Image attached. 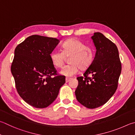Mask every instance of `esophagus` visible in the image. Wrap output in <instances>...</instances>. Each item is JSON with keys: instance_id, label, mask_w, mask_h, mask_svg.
<instances>
[{"instance_id": "1", "label": "esophagus", "mask_w": 135, "mask_h": 135, "mask_svg": "<svg viewBox=\"0 0 135 135\" xmlns=\"http://www.w3.org/2000/svg\"><path fill=\"white\" fill-rule=\"evenodd\" d=\"M70 79H71V78L66 77V78H65V81H66V83H68V81H69L70 80Z\"/></svg>"}]
</instances>
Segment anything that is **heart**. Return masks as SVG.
<instances>
[{"instance_id": "1", "label": "heart", "mask_w": 135, "mask_h": 135, "mask_svg": "<svg viewBox=\"0 0 135 135\" xmlns=\"http://www.w3.org/2000/svg\"><path fill=\"white\" fill-rule=\"evenodd\" d=\"M62 51L54 50L50 54L51 61L57 68H61L64 64L67 57H70V64L64 66L61 74L72 76L77 74L78 70L89 68L94 60V52L92 49L85 43L76 39H70L64 42Z\"/></svg>"}]
</instances>
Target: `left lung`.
Returning <instances> with one entry per match:
<instances>
[{"label":"left lung","instance_id":"obj_1","mask_svg":"<svg viewBox=\"0 0 135 135\" xmlns=\"http://www.w3.org/2000/svg\"><path fill=\"white\" fill-rule=\"evenodd\" d=\"M91 38L96 48L94 59L83 74L77 77L76 99L89 109L104 104L116 92L122 71L116 45L102 33L95 32Z\"/></svg>","mask_w":135,"mask_h":135}]
</instances>
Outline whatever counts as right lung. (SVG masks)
<instances>
[{"mask_svg": "<svg viewBox=\"0 0 135 135\" xmlns=\"http://www.w3.org/2000/svg\"><path fill=\"white\" fill-rule=\"evenodd\" d=\"M59 42L56 38L33 35L15 50L11 73L16 90L24 101L36 108L52 103L65 83V77L58 74L50 58Z\"/></svg>", "mask_w": 135, "mask_h": 135, "instance_id": "add662e5", "label": "right lung"}]
</instances>
